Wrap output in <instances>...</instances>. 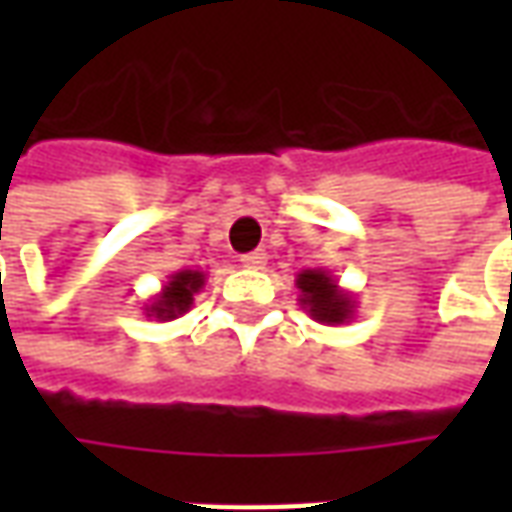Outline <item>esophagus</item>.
Segmentation results:
<instances>
[{
  "instance_id": "34e87169",
  "label": "esophagus",
  "mask_w": 512,
  "mask_h": 512,
  "mask_svg": "<svg viewBox=\"0 0 512 512\" xmlns=\"http://www.w3.org/2000/svg\"><path fill=\"white\" fill-rule=\"evenodd\" d=\"M241 266L263 268V266H266V252H263V249H257V252H249V255L241 257Z\"/></svg>"
}]
</instances>
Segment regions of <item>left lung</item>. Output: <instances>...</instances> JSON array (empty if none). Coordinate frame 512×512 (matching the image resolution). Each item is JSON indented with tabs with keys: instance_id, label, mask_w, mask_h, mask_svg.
<instances>
[{
	"instance_id": "obj_1",
	"label": "left lung",
	"mask_w": 512,
	"mask_h": 512,
	"mask_svg": "<svg viewBox=\"0 0 512 512\" xmlns=\"http://www.w3.org/2000/svg\"><path fill=\"white\" fill-rule=\"evenodd\" d=\"M299 288L301 310L310 315L312 321L326 326H340L356 315L354 293H348L337 285V279L323 268H304L296 277Z\"/></svg>"
}]
</instances>
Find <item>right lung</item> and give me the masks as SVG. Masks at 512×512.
<instances>
[{
  "instance_id": "1",
  "label": "right lung",
  "mask_w": 512,
  "mask_h": 512,
  "mask_svg": "<svg viewBox=\"0 0 512 512\" xmlns=\"http://www.w3.org/2000/svg\"><path fill=\"white\" fill-rule=\"evenodd\" d=\"M205 285V271H175L172 277L161 285L153 299L145 304L147 318H156V321H175L180 315H186L194 304V296L200 293Z\"/></svg>"
}]
</instances>
